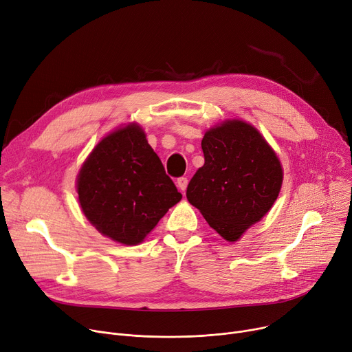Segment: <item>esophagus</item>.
Listing matches in <instances>:
<instances>
[{"mask_svg":"<svg viewBox=\"0 0 352 352\" xmlns=\"http://www.w3.org/2000/svg\"><path fill=\"white\" fill-rule=\"evenodd\" d=\"M177 186L182 190V192H185V189H186V186H188V178H186V177H179V178L177 179Z\"/></svg>","mask_w":352,"mask_h":352,"instance_id":"34e87169","label":"esophagus"}]
</instances>
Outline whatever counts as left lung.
<instances>
[{
	"label": "left lung",
	"mask_w": 352,
	"mask_h": 352,
	"mask_svg": "<svg viewBox=\"0 0 352 352\" xmlns=\"http://www.w3.org/2000/svg\"><path fill=\"white\" fill-rule=\"evenodd\" d=\"M205 164L186 188V198L223 239L237 241L276 201L283 171L261 133L239 119L209 129L202 139Z\"/></svg>",
	"instance_id": "8db88e82"
}]
</instances>
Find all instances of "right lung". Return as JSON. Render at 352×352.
<instances>
[{
  "label": "right lung",
  "instance_id": "add662e5",
  "mask_svg": "<svg viewBox=\"0 0 352 352\" xmlns=\"http://www.w3.org/2000/svg\"><path fill=\"white\" fill-rule=\"evenodd\" d=\"M77 192L91 225L126 245L142 243L182 198L138 123L95 146L77 175Z\"/></svg>",
  "mask_w": 352,
  "mask_h": 352
}]
</instances>
